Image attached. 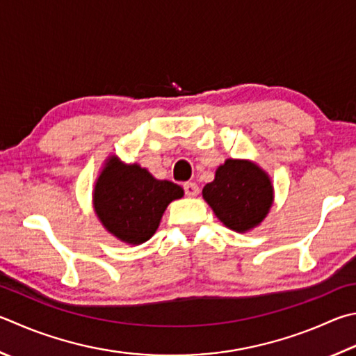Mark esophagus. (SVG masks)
<instances>
[{
	"instance_id": "esophagus-1",
	"label": "esophagus",
	"mask_w": 356,
	"mask_h": 356,
	"mask_svg": "<svg viewBox=\"0 0 356 356\" xmlns=\"http://www.w3.org/2000/svg\"><path fill=\"white\" fill-rule=\"evenodd\" d=\"M184 190H185V195L190 196V197H195V196L199 195V186L195 182L184 184Z\"/></svg>"
}]
</instances>
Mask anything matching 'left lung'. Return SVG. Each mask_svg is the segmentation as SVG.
<instances>
[{
	"instance_id": "8db88e82",
	"label": "left lung",
	"mask_w": 356,
	"mask_h": 356,
	"mask_svg": "<svg viewBox=\"0 0 356 356\" xmlns=\"http://www.w3.org/2000/svg\"><path fill=\"white\" fill-rule=\"evenodd\" d=\"M202 196L225 227L243 234L266 218L274 188L258 165L229 159L216 170L215 180L204 186Z\"/></svg>"
}]
</instances>
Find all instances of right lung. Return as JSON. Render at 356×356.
<instances>
[{
	"mask_svg": "<svg viewBox=\"0 0 356 356\" xmlns=\"http://www.w3.org/2000/svg\"><path fill=\"white\" fill-rule=\"evenodd\" d=\"M182 196L177 184L157 180L140 165L111 156L96 180L93 207L107 232L137 245L156 234L166 207Z\"/></svg>",
	"mask_w": 356,
	"mask_h": 356,
	"instance_id": "add662e5",
	"label": "right lung"
}]
</instances>
